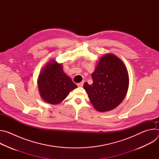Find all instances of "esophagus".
I'll return each instance as SVG.
<instances>
[{"instance_id": "34e87169", "label": "esophagus", "mask_w": 159, "mask_h": 159, "mask_svg": "<svg viewBox=\"0 0 159 159\" xmlns=\"http://www.w3.org/2000/svg\"><path fill=\"white\" fill-rule=\"evenodd\" d=\"M83 85H84V81H82V82H80V83H79V84H77L78 87H82V86H83Z\"/></svg>"}]
</instances>
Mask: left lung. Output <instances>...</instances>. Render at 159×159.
<instances>
[{"label": "left lung", "mask_w": 159, "mask_h": 159, "mask_svg": "<svg viewBox=\"0 0 159 159\" xmlns=\"http://www.w3.org/2000/svg\"><path fill=\"white\" fill-rule=\"evenodd\" d=\"M93 83L84 84L90 102L99 112L115 109L125 98L129 76L123 62L116 55L106 53L101 57L91 74Z\"/></svg>", "instance_id": "8db88e82"}]
</instances>
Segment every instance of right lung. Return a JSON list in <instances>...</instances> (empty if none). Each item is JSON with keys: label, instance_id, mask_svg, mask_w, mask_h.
I'll return each mask as SVG.
<instances>
[{"label": "right lung", "instance_id": "right-lung-1", "mask_svg": "<svg viewBox=\"0 0 159 159\" xmlns=\"http://www.w3.org/2000/svg\"><path fill=\"white\" fill-rule=\"evenodd\" d=\"M41 99L50 104L62 102L77 86L63 70L62 63L52 59L45 65L38 78Z\"/></svg>", "mask_w": 159, "mask_h": 159}]
</instances>
